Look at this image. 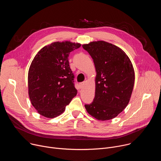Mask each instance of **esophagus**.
I'll list each match as a JSON object with an SVG mask.
<instances>
[{"label":"esophagus","mask_w":161,"mask_h":161,"mask_svg":"<svg viewBox=\"0 0 161 161\" xmlns=\"http://www.w3.org/2000/svg\"><path fill=\"white\" fill-rule=\"evenodd\" d=\"M84 84H85V83L84 82H82V83H80V88H82L83 87V86H84Z\"/></svg>","instance_id":"esophagus-1"}]
</instances>
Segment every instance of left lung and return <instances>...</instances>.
<instances>
[{
  "label": "left lung",
  "instance_id": "8db88e82",
  "mask_svg": "<svg viewBox=\"0 0 161 161\" xmlns=\"http://www.w3.org/2000/svg\"><path fill=\"white\" fill-rule=\"evenodd\" d=\"M96 71L93 102L86 111L99 120L116 117L127 106L134 84V71L128 56L117 46L104 41L83 44Z\"/></svg>",
  "mask_w": 161,
  "mask_h": 161
}]
</instances>
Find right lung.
Listing matches in <instances>:
<instances>
[{"instance_id":"right-lung-1","label":"right lung","mask_w":161,"mask_h":161,"mask_svg":"<svg viewBox=\"0 0 161 161\" xmlns=\"http://www.w3.org/2000/svg\"><path fill=\"white\" fill-rule=\"evenodd\" d=\"M80 47L70 41L55 42L34 58L28 73L29 96L41 115L50 119L60 115L76 96L68 57Z\"/></svg>"}]
</instances>
